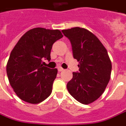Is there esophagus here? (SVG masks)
<instances>
[{
	"label": "esophagus",
	"instance_id": "obj_1",
	"mask_svg": "<svg viewBox=\"0 0 126 126\" xmlns=\"http://www.w3.org/2000/svg\"><path fill=\"white\" fill-rule=\"evenodd\" d=\"M58 70L59 72H61V71H64V68H62L61 66H59V67L58 68Z\"/></svg>",
	"mask_w": 126,
	"mask_h": 126
}]
</instances>
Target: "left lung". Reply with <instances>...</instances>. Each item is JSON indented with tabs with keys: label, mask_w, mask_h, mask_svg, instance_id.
Masks as SVG:
<instances>
[{
	"label": "left lung",
	"mask_w": 126,
	"mask_h": 126,
	"mask_svg": "<svg viewBox=\"0 0 126 126\" xmlns=\"http://www.w3.org/2000/svg\"><path fill=\"white\" fill-rule=\"evenodd\" d=\"M71 43L73 58L79 62V72L73 73L67 84L72 97L83 104L97 100L110 78L112 64L107 50L97 37L84 28L62 31Z\"/></svg>",
	"instance_id": "8db88e82"
}]
</instances>
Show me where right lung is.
<instances>
[{
	"instance_id": "right-lung-1",
	"label": "right lung",
	"mask_w": 126,
	"mask_h": 126,
	"mask_svg": "<svg viewBox=\"0 0 126 126\" xmlns=\"http://www.w3.org/2000/svg\"><path fill=\"white\" fill-rule=\"evenodd\" d=\"M62 37L58 29L37 27L26 32L18 40L7 62V74L20 99L36 104L51 94L58 69L43 66L42 62L44 58L50 61L52 46Z\"/></svg>"
}]
</instances>
